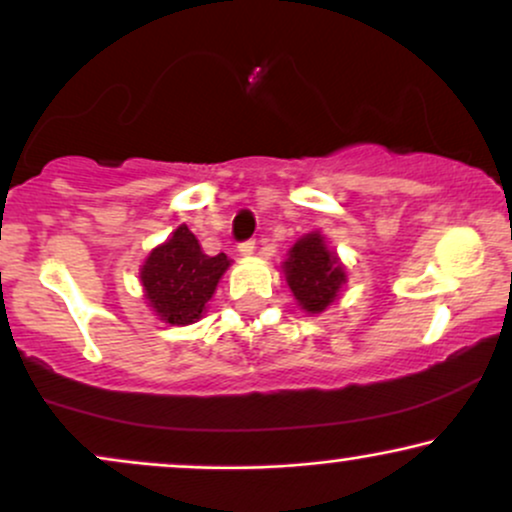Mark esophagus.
Masks as SVG:
<instances>
[{"label":"esophagus","instance_id":"esophagus-1","mask_svg":"<svg viewBox=\"0 0 512 512\" xmlns=\"http://www.w3.org/2000/svg\"><path fill=\"white\" fill-rule=\"evenodd\" d=\"M255 248H257L255 240H245V243L238 245V252H240V255H243V257H250L252 252H255Z\"/></svg>","mask_w":512,"mask_h":512}]
</instances>
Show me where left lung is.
Here are the masks:
<instances>
[{
  "label": "left lung",
  "mask_w": 512,
  "mask_h": 512,
  "mask_svg": "<svg viewBox=\"0 0 512 512\" xmlns=\"http://www.w3.org/2000/svg\"><path fill=\"white\" fill-rule=\"evenodd\" d=\"M283 274L298 305L310 315L324 312L346 283V267L338 260L336 252L326 248L319 231L307 233L288 250Z\"/></svg>",
  "instance_id": "1"
}]
</instances>
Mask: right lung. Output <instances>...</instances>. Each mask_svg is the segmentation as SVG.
Masks as SVG:
<instances>
[{"mask_svg":"<svg viewBox=\"0 0 512 512\" xmlns=\"http://www.w3.org/2000/svg\"><path fill=\"white\" fill-rule=\"evenodd\" d=\"M229 264L224 252L205 255L193 231L181 224L166 243L150 252L140 269L145 300L166 324H193L202 317Z\"/></svg>","mask_w":512,"mask_h":512,"instance_id":"obj_1","label":"right lung"}]
</instances>
